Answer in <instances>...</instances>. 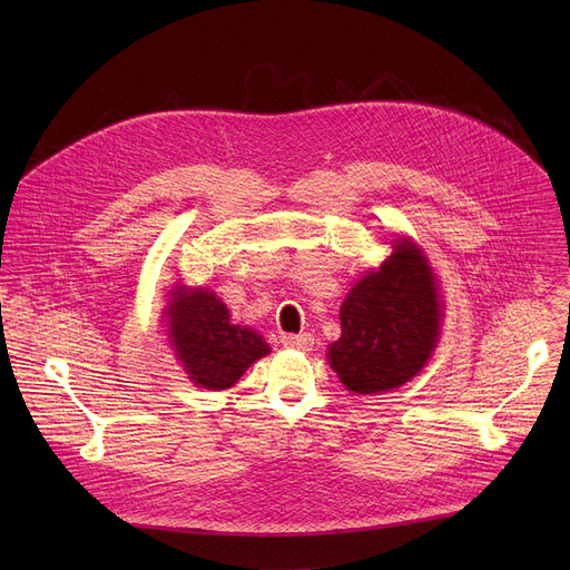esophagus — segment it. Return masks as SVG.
Here are the masks:
<instances>
[{"label": "esophagus", "mask_w": 570, "mask_h": 570, "mask_svg": "<svg viewBox=\"0 0 570 570\" xmlns=\"http://www.w3.org/2000/svg\"><path fill=\"white\" fill-rule=\"evenodd\" d=\"M279 343L284 347H293V350L306 352L313 345V336L311 334H284V336H279Z\"/></svg>", "instance_id": "34e87169"}]
</instances>
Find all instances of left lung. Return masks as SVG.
Listing matches in <instances>:
<instances>
[{"mask_svg": "<svg viewBox=\"0 0 570 570\" xmlns=\"http://www.w3.org/2000/svg\"><path fill=\"white\" fill-rule=\"evenodd\" d=\"M442 304L435 277L411 240L365 275L341 306V338L330 363L347 390L379 394L411 381L431 358Z\"/></svg>", "mask_w": 570, "mask_h": 570, "instance_id": "left-lung-1", "label": "left lung"}]
</instances>
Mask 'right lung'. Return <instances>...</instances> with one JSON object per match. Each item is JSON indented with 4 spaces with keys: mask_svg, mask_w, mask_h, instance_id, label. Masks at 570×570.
Segmentation results:
<instances>
[{
    "mask_svg": "<svg viewBox=\"0 0 570 570\" xmlns=\"http://www.w3.org/2000/svg\"><path fill=\"white\" fill-rule=\"evenodd\" d=\"M178 295L169 308L171 338L189 379L207 390L234 385L257 358L271 352L268 343L248 327L229 322L227 306L209 291Z\"/></svg>",
    "mask_w": 570,
    "mask_h": 570,
    "instance_id": "right-lung-1",
    "label": "right lung"
}]
</instances>
